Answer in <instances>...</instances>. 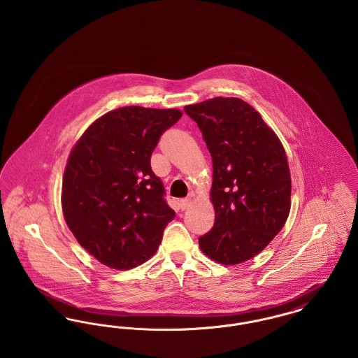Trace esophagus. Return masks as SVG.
I'll return each instance as SVG.
<instances>
[{"label": "esophagus", "instance_id": "esophagus-1", "mask_svg": "<svg viewBox=\"0 0 358 358\" xmlns=\"http://www.w3.org/2000/svg\"><path fill=\"white\" fill-rule=\"evenodd\" d=\"M189 205H190V200L189 199H184V200H181L180 203H178V208L181 209V210H185L189 208Z\"/></svg>", "mask_w": 358, "mask_h": 358}]
</instances>
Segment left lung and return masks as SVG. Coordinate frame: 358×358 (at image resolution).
I'll list each match as a JSON object with an SVG mask.
<instances>
[{
	"label": "left lung",
	"instance_id": "8db88e82",
	"mask_svg": "<svg viewBox=\"0 0 358 358\" xmlns=\"http://www.w3.org/2000/svg\"><path fill=\"white\" fill-rule=\"evenodd\" d=\"M213 162V228L201 251L222 264H238L263 251L289 213L291 178L279 138L252 106L213 98L185 106Z\"/></svg>",
	"mask_w": 358,
	"mask_h": 358
}]
</instances>
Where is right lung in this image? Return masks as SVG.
Listing matches in <instances>:
<instances>
[{"label":"right lung","instance_id":"1","mask_svg":"<svg viewBox=\"0 0 358 358\" xmlns=\"http://www.w3.org/2000/svg\"><path fill=\"white\" fill-rule=\"evenodd\" d=\"M181 117L176 108L122 107L95 120L69 154L64 219L79 244L107 267L129 270L145 263L176 216L150 157Z\"/></svg>","mask_w":358,"mask_h":358}]
</instances>
